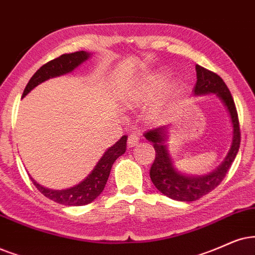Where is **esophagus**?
I'll list each match as a JSON object with an SVG mask.
<instances>
[{
    "label": "esophagus",
    "mask_w": 255,
    "mask_h": 255,
    "mask_svg": "<svg viewBox=\"0 0 255 255\" xmlns=\"http://www.w3.org/2000/svg\"><path fill=\"white\" fill-rule=\"evenodd\" d=\"M140 141V136L136 133H131L129 136H128V147H135Z\"/></svg>",
    "instance_id": "esophagus-1"
}]
</instances>
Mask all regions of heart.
<instances>
[{"mask_svg": "<svg viewBox=\"0 0 255 255\" xmlns=\"http://www.w3.org/2000/svg\"><path fill=\"white\" fill-rule=\"evenodd\" d=\"M167 85V73L159 72L155 73L154 75H150L143 79L142 81L137 83V86L128 93L126 102L128 106H140L147 105L153 100L156 99V96L165 89ZM170 90H167L165 94L161 95L155 102V111L161 112L166 107L169 101Z\"/></svg>", "mask_w": 255, "mask_h": 255, "instance_id": "b5f03b06", "label": "heart"}]
</instances>
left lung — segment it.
Instances as JSON below:
<instances>
[{
  "label": "left lung",
  "mask_w": 255,
  "mask_h": 255,
  "mask_svg": "<svg viewBox=\"0 0 255 255\" xmlns=\"http://www.w3.org/2000/svg\"><path fill=\"white\" fill-rule=\"evenodd\" d=\"M195 69L198 80L193 89V95L215 94L218 96L230 114L233 136H232L230 150L221 165L206 175L194 176L180 172L174 166L173 159L168 151V146H167L168 126H160L144 133V137L153 143L156 153L155 160L149 170L151 182L162 194L176 201H195L213 191L226 176L240 147L239 119H238L237 108H235L234 100L232 98L230 89L227 88L224 80L215 73L199 64H196Z\"/></svg>",
  "instance_id": "1"
}]
</instances>
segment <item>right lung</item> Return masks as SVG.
Masks as SVG:
<instances>
[{"mask_svg":"<svg viewBox=\"0 0 255 255\" xmlns=\"http://www.w3.org/2000/svg\"><path fill=\"white\" fill-rule=\"evenodd\" d=\"M90 56H92V54L87 53V51H75V53L72 54H63V55L43 64L31 76V79L29 80L28 85L24 88L23 94H22V98H24L29 92H31L40 83L47 81L49 79H53V77L72 73L74 69L77 68L80 64L88 60ZM127 135H124L117 143L109 147L105 151L101 159L99 160V162L96 163V166L92 170V173L83 181L77 183L74 187H70V188H47V187H43L35 181L30 176V174H29V176H30L35 187H36L42 194L46 196V198L57 202V204L64 206H85L87 204H90L105 189V186L109 178V174H111L113 163L115 162V160L119 156L125 154L126 148H127Z\"/></svg>","mask_w":255,"mask_h":255,"instance_id":"obj_1","label":"right lung"}]
</instances>
